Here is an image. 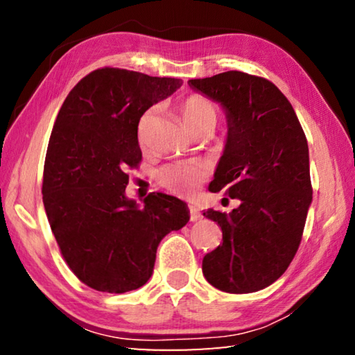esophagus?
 Segmentation results:
<instances>
[{"mask_svg":"<svg viewBox=\"0 0 355 355\" xmlns=\"http://www.w3.org/2000/svg\"><path fill=\"white\" fill-rule=\"evenodd\" d=\"M189 213H191V220L192 222H197V220H200L203 218L202 213H200V209L197 208V207H194V205L189 207Z\"/></svg>","mask_w":355,"mask_h":355,"instance_id":"34e87169","label":"esophagus"}]
</instances>
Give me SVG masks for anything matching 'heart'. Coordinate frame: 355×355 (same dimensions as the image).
Wrapping results in <instances>:
<instances>
[{"mask_svg":"<svg viewBox=\"0 0 355 355\" xmlns=\"http://www.w3.org/2000/svg\"><path fill=\"white\" fill-rule=\"evenodd\" d=\"M180 112H182L184 125L194 136L207 133V131L213 133L219 120L218 106L214 105V101L208 97H203L200 94H192L189 97H186L180 103ZM150 114H152V110L142 117L139 130H142L144 125H146ZM205 175L207 169L200 163H196V161H180V163L164 166L156 177H158V182L164 188L177 192V194L186 196L196 192Z\"/></svg>","mask_w":355,"mask_h":355,"instance_id":"obj_1","label":"heart"}]
</instances>
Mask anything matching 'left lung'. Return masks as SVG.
Returning a JSON list of instances; mask_svg holds the SVG:
<instances>
[{"mask_svg":"<svg viewBox=\"0 0 355 355\" xmlns=\"http://www.w3.org/2000/svg\"><path fill=\"white\" fill-rule=\"evenodd\" d=\"M225 111L227 139L211 192L239 199L232 213H203L222 230V244L203 257L205 279L220 291L254 293L290 266L311 203L309 144L277 86L230 70L189 80Z\"/></svg>","mask_w":355,"mask_h":355,"instance_id":"obj_1","label":"left lung"}]
</instances>
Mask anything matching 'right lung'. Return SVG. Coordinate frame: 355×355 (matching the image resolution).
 Instances as JSON below:
<instances>
[{"mask_svg":"<svg viewBox=\"0 0 355 355\" xmlns=\"http://www.w3.org/2000/svg\"><path fill=\"white\" fill-rule=\"evenodd\" d=\"M123 69H98L71 89L56 117L44 166V207L69 268L103 293L137 290L152 277L156 249L189 220L183 200L152 192L128 199V167L141 163L137 125L182 86Z\"/></svg>","mask_w":355,"mask_h":355,"instance_id":"1","label":"right lung"}]
</instances>
